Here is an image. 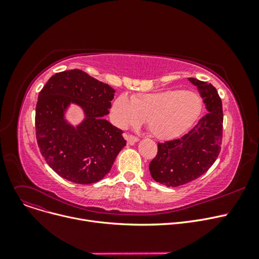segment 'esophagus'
I'll list each match as a JSON object with an SVG mask.
<instances>
[{
    "instance_id": "1",
    "label": "esophagus",
    "mask_w": 259,
    "mask_h": 259,
    "mask_svg": "<svg viewBox=\"0 0 259 259\" xmlns=\"http://www.w3.org/2000/svg\"><path fill=\"white\" fill-rule=\"evenodd\" d=\"M125 139L127 140V143L129 145H133L134 143L139 142V138L135 137V135H132V134H125Z\"/></svg>"
}]
</instances>
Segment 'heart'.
<instances>
[{"instance_id": "b5f03b06", "label": "heart", "mask_w": 259, "mask_h": 259, "mask_svg": "<svg viewBox=\"0 0 259 259\" xmlns=\"http://www.w3.org/2000/svg\"><path fill=\"white\" fill-rule=\"evenodd\" d=\"M202 109L200 95L191 90L168 89L132 97L120 94L111 106V117L120 128L140 125L147 127L155 138L171 140L181 137L198 118Z\"/></svg>"}]
</instances>
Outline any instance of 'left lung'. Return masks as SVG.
<instances>
[{
  "instance_id": "left-lung-1",
  "label": "left lung",
  "mask_w": 259,
  "mask_h": 259,
  "mask_svg": "<svg viewBox=\"0 0 259 259\" xmlns=\"http://www.w3.org/2000/svg\"><path fill=\"white\" fill-rule=\"evenodd\" d=\"M206 104L208 113L184 137L157 144V154L149 165L152 179L167 187L192 182L206 173L221 152L223 104L212 84L189 77Z\"/></svg>"
}]
</instances>
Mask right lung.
<instances>
[{"mask_svg": "<svg viewBox=\"0 0 259 259\" xmlns=\"http://www.w3.org/2000/svg\"><path fill=\"white\" fill-rule=\"evenodd\" d=\"M115 90L79 69L52 75L38 93L35 134L40 154L63 179L81 185L101 181L126 146L122 131L104 118ZM84 110L76 127L64 111L71 103Z\"/></svg>", "mask_w": 259, "mask_h": 259, "instance_id": "1", "label": "right lung"}]
</instances>
